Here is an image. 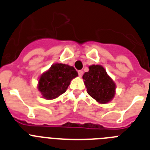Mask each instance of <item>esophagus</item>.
I'll use <instances>...</instances> for the list:
<instances>
[{
    "label": "esophagus",
    "mask_w": 150,
    "mask_h": 150,
    "mask_svg": "<svg viewBox=\"0 0 150 150\" xmlns=\"http://www.w3.org/2000/svg\"><path fill=\"white\" fill-rule=\"evenodd\" d=\"M78 72H79V77L82 76V75H83V71H82V70H79V71H78Z\"/></svg>",
    "instance_id": "34e87169"
}]
</instances>
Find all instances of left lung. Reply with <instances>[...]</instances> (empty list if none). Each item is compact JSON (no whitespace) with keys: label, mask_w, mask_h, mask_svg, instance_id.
<instances>
[{"label":"left lung","mask_w":150,"mask_h":150,"mask_svg":"<svg viewBox=\"0 0 150 150\" xmlns=\"http://www.w3.org/2000/svg\"><path fill=\"white\" fill-rule=\"evenodd\" d=\"M87 92L100 103L111 101L115 94V84L100 65L89 66V71L83 75Z\"/></svg>","instance_id":"left-lung-1"}]
</instances>
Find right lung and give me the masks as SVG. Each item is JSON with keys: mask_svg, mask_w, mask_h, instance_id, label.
I'll use <instances>...</instances> for the list:
<instances>
[{"mask_svg": "<svg viewBox=\"0 0 150 150\" xmlns=\"http://www.w3.org/2000/svg\"><path fill=\"white\" fill-rule=\"evenodd\" d=\"M78 76L74 67L55 63L40 76L38 89L46 100H53L65 93L71 81Z\"/></svg>", "mask_w": 150, "mask_h": 150, "instance_id": "add662e5", "label": "right lung"}]
</instances>
